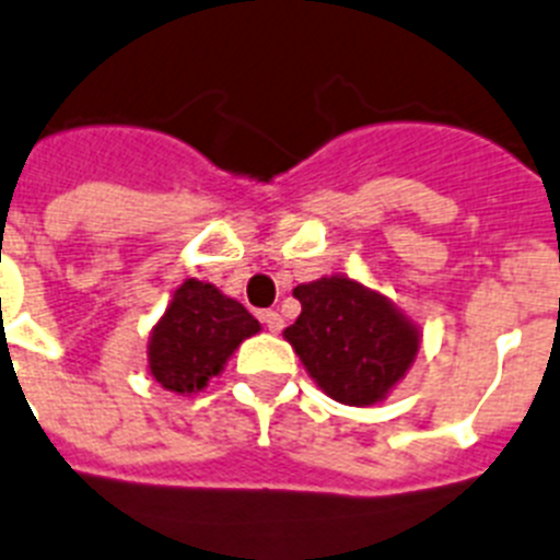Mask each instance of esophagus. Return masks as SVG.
I'll use <instances>...</instances> for the list:
<instances>
[{
	"mask_svg": "<svg viewBox=\"0 0 560 560\" xmlns=\"http://www.w3.org/2000/svg\"><path fill=\"white\" fill-rule=\"evenodd\" d=\"M259 318L270 332H281V329H284V318H281L276 310H265V313H259Z\"/></svg>",
	"mask_w": 560,
	"mask_h": 560,
	"instance_id": "1",
	"label": "esophagus"
}]
</instances>
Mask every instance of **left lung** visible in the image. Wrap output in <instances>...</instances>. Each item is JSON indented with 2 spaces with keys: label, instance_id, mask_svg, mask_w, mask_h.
<instances>
[{
  "label": "left lung",
  "instance_id": "left-lung-1",
  "mask_svg": "<svg viewBox=\"0 0 560 560\" xmlns=\"http://www.w3.org/2000/svg\"><path fill=\"white\" fill-rule=\"evenodd\" d=\"M301 315L284 338L332 400L372 406L415 363L420 329L386 299L343 276L299 284Z\"/></svg>",
  "mask_w": 560,
  "mask_h": 560
}]
</instances>
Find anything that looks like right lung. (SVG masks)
Instances as JSON below:
<instances>
[{"instance_id":"right-lung-1","label":"right lung","mask_w":560,"mask_h":560,"mask_svg":"<svg viewBox=\"0 0 560 560\" xmlns=\"http://www.w3.org/2000/svg\"><path fill=\"white\" fill-rule=\"evenodd\" d=\"M240 301L228 299L213 284L188 279L177 287L172 304L149 340V372L177 395H194L225 369L242 340L259 332Z\"/></svg>"}]
</instances>
